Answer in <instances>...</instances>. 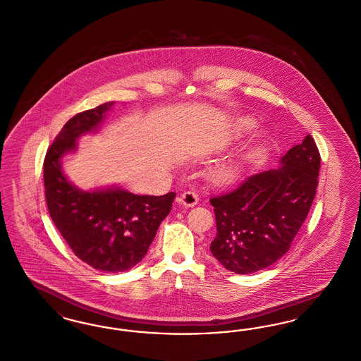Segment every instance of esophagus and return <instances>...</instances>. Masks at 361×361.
<instances>
[{
  "instance_id": "1",
  "label": "esophagus",
  "mask_w": 361,
  "mask_h": 361,
  "mask_svg": "<svg viewBox=\"0 0 361 361\" xmlns=\"http://www.w3.org/2000/svg\"><path fill=\"white\" fill-rule=\"evenodd\" d=\"M199 202V196L195 193V192H184L180 197H178V202L184 207H195Z\"/></svg>"
}]
</instances>
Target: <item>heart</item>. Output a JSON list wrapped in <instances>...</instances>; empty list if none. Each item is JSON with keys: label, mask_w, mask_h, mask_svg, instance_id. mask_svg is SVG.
<instances>
[{"label": "heart", "mask_w": 361, "mask_h": 361, "mask_svg": "<svg viewBox=\"0 0 361 361\" xmlns=\"http://www.w3.org/2000/svg\"><path fill=\"white\" fill-rule=\"evenodd\" d=\"M254 126H255V121L252 118H240L235 123V131L238 134H242V133L252 129ZM240 168H242V161L232 157V159H223V161L215 164L209 174H211L212 180L223 183V181H228L233 178L236 174L239 173Z\"/></svg>", "instance_id": "1"}]
</instances>
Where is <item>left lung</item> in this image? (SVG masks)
Masks as SVG:
<instances>
[{
	"mask_svg": "<svg viewBox=\"0 0 361 361\" xmlns=\"http://www.w3.org/2000/svg\"><path fill=\"white\" fill-rule=\"evenodd\" d=\"M319 153L312 135L291 147L276 169L250 174L212 197L216 236L211 252L236 274H251L282 258L316 196Z\"/></svg>",
	"mask_w": 361,
	"mask_h": 361,
	"instance_id": "obj_1",
	"label": "left lung"
}]
</instances>
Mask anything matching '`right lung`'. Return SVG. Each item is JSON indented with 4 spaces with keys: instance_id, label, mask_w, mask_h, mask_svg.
<instances>
[{
    "instance_id": "obj_1",
    "label": "right lung",
    "mask_w": 361,
    "mask_h": 361,
    "mask_svg": "<svg viewBox=\"0 0 361 361\" xmlns=\"http://www.w3.org/2000/svg\"><path fill=\"white\" fill-rule=\"evenodd\" d=\"M113 104L107 102L73 116L44 159L52 221L79 259L106 273L126 271L144 259L176 196H141L116 185L85 190L68 180L63 159L78 150L80 137L98 131Z\"/></svg>"
}]
</instances>
